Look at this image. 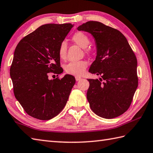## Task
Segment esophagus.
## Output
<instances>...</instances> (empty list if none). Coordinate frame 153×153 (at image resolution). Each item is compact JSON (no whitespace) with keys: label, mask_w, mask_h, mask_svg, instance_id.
Listing matches in <instances>:
<instances>
[{"label":"esophagus","mask_w":153,"mask_h":153,"mask_svg":"<svg viewBox=\"0 0 153 153\" xmlns=\"http://www.w3.org/2000/svg\"><path fill=\"white\" fill-rule=\"evenodd\" d=\"M80 79H82V77H79V76H76V80L77 81H79Z\"/></svg>","instance_id":"1"}]
</instances>
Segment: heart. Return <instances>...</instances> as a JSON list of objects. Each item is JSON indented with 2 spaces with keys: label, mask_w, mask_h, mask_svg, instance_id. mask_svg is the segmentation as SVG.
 Returning <instances> with one entry per match:
<instances>
[{
  "label": "heart",
  "mask_w": 153,
  "mask_h": 153,
  "mask_svg": "<svg viewBox=\"0 0 153 153\" xmlns=\"http://www.w3.org/2000/svg\"><path fill=\"white\" fill-rule=\"evenodd\" d=\"M72 40L74 43L78 45L82 48H86L89 44V39L88 36L82 32H77L73 35ZM67 43L62 42L59 45L58 54L61 59H64L67 53ZM88 67V63L85 61L72 62L65 65V70L69 74L74 76H80L84 72Z\"/></svg>",
  "instance_id": "obj_1"
}]
</instances>
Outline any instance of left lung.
Listing matches in <instances>:
<instances>
[{
    "label": "left lung",
    "mask_w": 153,
    "mask_h": 153,
    "mask_svg": "<svg viewBox=\"0 0 153 153\" xmlns=\"http://www.w3.org/2000/svg\"><path fill=\"white\" fill-rule=\"evenodd\" d=\"M77 30L94 37L97 54L89 72L101 76L100 80L88 79L89 106L101 117H117L128 109L138 87L136 56L117 30L97 21L83 23Z\"/></svg>",
    "instance_id": "obj_1"
}]
</instances>
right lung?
Segmentation results:
<instances>
[{
    "label": "right lung",
    "mask_w": 153,
    "mask_h": 153,
    "mask_svg": "<svg viewBox=\"0 0 153 153\" xmlns=\"http://www.w3.org/2000/svg\"><path fill=\"white\" fill-rule=\"evenodd\" d=\"M74 25L47 24L23 38L14 50L10 75L14 96L27 114L40 120L58 115L66 104L76 79L65 75L50 79V72L60 74L59 45Z\"/></svg>",
    "instance_id": "1"
}]
</instances>
